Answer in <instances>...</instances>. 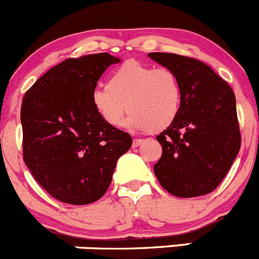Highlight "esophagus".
<instances>
[{
  "label": "esophagus",
  "mask_w": 259,
  "mask_h": 259,
  "mask_svg": "<svg viewBox=\"0 0 259 259\" xmlns=\"http://www.w3.org/2000/svg\"><path fill=\"white\" fill-rule=\"evenodd\" d=\"M142 143H143L142 138H135V140H133V142H132V146H133V147H138V146L142 145Z\"/></svg>",
  "instance_id": "1"
}]
</instances>
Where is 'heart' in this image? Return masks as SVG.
<instances>
[{
  "label": "heart",
  "instance_id": "1",
  "mask_svg": "<svg viewBox=\"0 0 259 259\" xmlns=\"http://www.w3.org/2000/svg\"><path fill=\"white\" fill-rule=\"evenodd\" d=\"M91 102L99 118L108 126H121L128 111L131 127L160 132L178 118L183 87L172 69L130 60L111 74L107 85L93 89Z\"/></svg>",
  "mask_w": 259,
  "mask_h": 259
}]
</instances>
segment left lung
Returning <instances> with one entry per match:
<instances>
[{"mask_svg": "<svg viewBox=\"0 0 259 259\" xmlns=\"http://www.w3.org/2000/svg\"><path fill=\"white\" fill-rule=\"evenodd\" d=\"M148 56L172 69L183 87L178 118L156 137L162 146L153 166L156 178L179 198L211 193L228 174L242 142L234 92L198 59L171 53Z\"/></svg>", "mask_w": 259, "mask_h": 259, "instance_id": "left-lung-1", "label": "left lung"}]
</instances>
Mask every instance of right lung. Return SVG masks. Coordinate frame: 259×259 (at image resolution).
Here are the masks:
<instances>
[{"label": "right lung", "mask_w": 259, "mask_h": 259, "mask_svg": "<svg viewBox=\"0 0 259 259\" xmlns=\"http://www.w3.org/2000/svg\"><path fill=\"white\" fill-rule=\"evenodd\" d=\"M119 61L108 53L66 59L25 93L22 156L56 200L85 205L101 199L117 160L132 146L128 133L104 123L91 102L102 74Z\"/></svg>", "instance_id": "1"}]
</instances>
